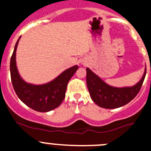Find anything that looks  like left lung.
I'll return each instance as SVG.
<instances>
[{"label":"left lung","instance_id":"8db88e82","mask_svg":"<svg viewBox=\"0 0 151 151\" xmlns=\"http://www.w3.org/2000/svg\"><path fill=\"white\" fill-rule=\"evenodd\" d=\"M87 85L92 100L99 107L114 109L122 107L136 96L146 75V68L141 80L133 87H114L106 84L97 75L87 68Z\"/></svg>","mask_w":151,"mask_h":151}]
</instances>
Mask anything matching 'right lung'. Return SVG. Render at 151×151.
Masks as SVG:
<instances>
[{"mask_svg":"<svg viewBox=\"0 0 151 151\" xmlns=\"http://www.w3.org/2000/svg\"><path fill=\"white\" fill-rule=\"evenodd\" d=\"M20 38L15 46L10 60V74L12 86L18 98L29 107L38 112H48L58 107L65 98L67 84L78 70L77 65L67 69L53 81L41 85L28 84L20 76L16 67V50Z\"/></svg>","mask_w":151,"mask_h":151,"instance_id":"right-lung-1","label":"right lung"}]
</instances>
